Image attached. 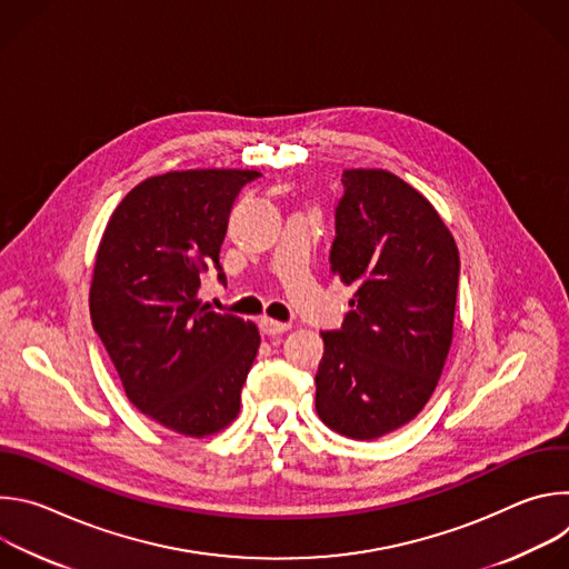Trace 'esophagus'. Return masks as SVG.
Wrapping results in <instances>:
<instances>
[{
    "label": "esophagus",
    "mask_w": 569,
    "mask_h": 569,
    "mask_svg": "<svg viewBox=\"0 0 569 569\" xmlns=\"http://www.w3.org/2000/svg\"><path fill=\"white\" fill-rule=\"evenodd\" d=\"M259 327L266 336H281V333H288L290 331V323L286 321H277V319H270V317H261Z\"/></svg>",
    "instance_id": "34e87169"
}]
</instances>
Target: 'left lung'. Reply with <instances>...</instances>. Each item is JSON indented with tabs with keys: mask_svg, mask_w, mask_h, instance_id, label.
<instances>
[{
	"mask_svg": "<svg viewBox=\"0 0 569 569\" xmlns=\"http://www.w3.org/2000/svg\"><path fill=\"white\" fill-rule=\"evenodd\" d=\"M331 274L353 286L340 331L321 333L317 417L371 441L410 423L430 400L455 329L457 242L412 184L385 169L342 173Z\"/></svg>",
	"mask_w": 569,
	"mask_h": 569,
	"instance_id": "obj_1",
	"label": "left lung"
}]
</instances>
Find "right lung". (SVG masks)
<instances>
[{
	"label": "right lung",
	"mask_w": 569,
	"mask_h": 569,
	"mask_svg": "<svg viewBox=\"0 0 569 569\" xmlns=\"http://www.w3.org/2000/svg\"><path fill=\"white\" fill-rule=\"evenodd\" d=\"M259 171L191 169L139 182L101 236L90 315L128 400L184 437L224 430L257 358V323L198 299L200 274L220 270L238 193ZM224 281V274H218Z\"/></svg>",
	"instance_id": "obj_1"
}]
</instances>
